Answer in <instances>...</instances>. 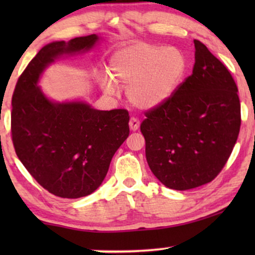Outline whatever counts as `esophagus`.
Returning a JSON list of instances; mask_svg holds the SVG:
<instances>
[{
	"label": "esophagus",
	"instance_id": "1",
	"mask_svg": "<svg viewBox=\"0 0 255 255\" xmlns=\"http://www.w3.org/2000/svg\"><path fill=\"white\" fill-rule=\"evenodd\" d=\"M128 125H130V128L132 131H137L139 128V125H140V122H139L138 118L131 117L130 122H128Z\"/></svg>",
	"mask_w": 255,
	"mask_h": 255
}]
</instances>
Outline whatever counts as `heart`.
Instances as JSON below:
<instances>
[{"instance_id":"1","label":"heart","mask_w":255,"mask_h":255,"mask_svg":"<svg viewBox=\"0 0 255 255\" xmlns=\"http://www.w3.org/2000/svg\"><path fill=\"white\" fill-rule=\"evenodd\" d=\"M115 81L128 86V99L138 108H153L169 99L187 71V60L177 48L137 43L118 50L110 59ZM110 75L100 76L107 93L116 92Z\"/></svg>"}]
</instances>
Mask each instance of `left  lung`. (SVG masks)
I'll return each instance as SVG.
<instances>
[{"mask_svg": "<svg viewBox=\"0 0 255 255\" xmlns=\"http://www.w3.org/2000/svg\"><path fill=\"white\" fill-rule=\"evenodd\" d=\"M194 46L193 74L168 100L146 111L140 124L149 168L175 190L203 186L221 173L242 123L231 73L200 40Z\"/></svg>", "mask_w": 255, "mask_h": 255, "instance_id": "obj_1", "label": "left lung"}]
</instances>
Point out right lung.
I'll list each match as a JSON object with an SVG mask.
<instances>
[{"instance_id": "add662e5", "label": "right lung", "mask_w": 255, "mask_h": 255, "mask_svg": "<svg viewBox=\"0 0 255 255\" xmlns=\"http://www.w3.org/2000/svg\"><path fill=\"white\" fill-rule=\"evenodd\" d=\"M96 34L54 41L38 52L12 94L11 138L16 154L48 193L79 198L95 191L111 159L128 137V111L95 110L82 102L54 103L37 82L58 55L89 50Z\"/></svg>"}]
</instances>
